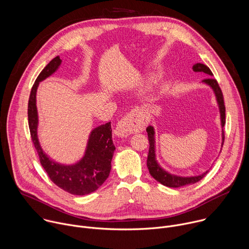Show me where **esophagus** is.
Here are the masks:
<instances>
[{"label":"esophagus","mask_w":249,"mask_h":249,"mask_svg":"<svg viewBox=\"0 0 249 249\" xmlns=\"http://www.w3.org/2000/svg\"><path fill=\"white\" fill-rule=\"evenodd\" d=\"M145 128L143 116L137 110L131 111L123 119H121L114 130L115 136L118 138H126L133 133L142 132Z\"/></svg>","instance_id":"1"}]
</instances>
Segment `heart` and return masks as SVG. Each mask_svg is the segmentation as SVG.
Returning a JSON list of instances; mask_svg holds the SVG:
<instances>
[{
    "mask_svg": "<svg viewBox=\"0 0 249 249\" xmlns=\"http://www.w3.org/2000/svg\"><path fill=\"white\" fill-rule=\"evenodd\" d=\"M153 85H154V80H153V79H149V81L146 83L145 86L143 87V89L141 91V94H142L143 97L148 96V95L152 92Z\"/></svg>",
    "mask_w": 249,
    "mask_h": 249,
    "instance_id": "obj_1",
    "label": "heart"
}]
</instances>
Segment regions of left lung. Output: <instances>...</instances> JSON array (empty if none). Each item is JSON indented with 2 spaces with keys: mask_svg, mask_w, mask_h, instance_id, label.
I'll return each instance as SVG.
<instances>
[{
  "mask_svg": "<svg viewBox=\"0 0 249 249\" xmlns=\"http://www.w3.org/2000/svg\"><path fill=\"white\" fill-rule=\"evenodd\" d=\"M193 70L195 72H203L205 74H208L209 76H213L209 67H207L205 64H202V63L195 64L193 66ZM201 82L203 83V84H206L207 86H209L212 89L213 93L215 94V98H216L217 105H218L219 111H220V119H221V127H222V144H221V146L223 147V143H224V140H225V134H224L223 127L226 124V119H225V117H226V113H225L226 108H225V105H224L223 94H222V91H221V89L218 85V82L215 79H213L212 77L204 79ZM146 132H147V137H148V141H149V149H148L146 165H147L149 174L157 182H159L163 186H166V187H169V188H180V187H184V186L193 185V184L197 183L202 178H204L205 175L208 173L209 170L205 171L204 173H202L200 175H196V176H178V175H175V174H171L166 170H164L156 160L155 131H154L153 126H151V125L147 126ZM220 152H221V150H220Z\"/></svg>",
  "mask_w": 249,
  "mask_h": 249,
  "instance_id": "8db88e82",
  "label": "left lung"
}]
</instances>
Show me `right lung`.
<instances>
[{"instance_id":"add662e5","label":"right lung","mask_w":249,"mask_h":249,"mask_svg":"<svg viewBox=\"0 0 249 249\" xmlns=\"http://www.w3.org/2000/svg\"><path fill=\"white\" fill-rule=\"evenodd\" d=\"M61 59L55 56L42 70L32 87L28 102V123L31 138L40 157V162L53 184L63 191L86 196L97 191L108 178L115 146L112 141L110 122L98 126L89 135L85 153L73 164H62L53 160L42 148L38 139V110L36 94L39 83L53 75L60 66Z\"/></svg>"}]
</instances>
